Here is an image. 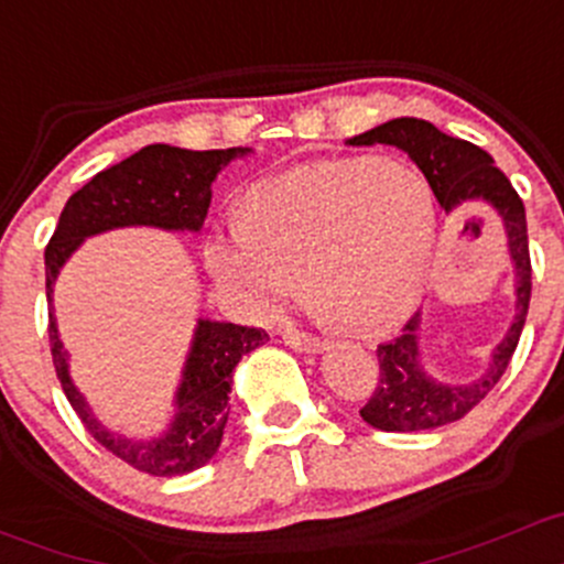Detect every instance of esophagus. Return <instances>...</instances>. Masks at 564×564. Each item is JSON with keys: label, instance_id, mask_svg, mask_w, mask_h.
Masks as SVG:
<instances>
[{"label": "esophagus", "instance_id": "34e87169", "mask_svg": "<svg viewBox=\"0 0 564 564\" xmlns=\"http://www.w3.org/2000/svg\"><path fill=\"white\" fill-rule=\"evenodd\" d=\"M282 338L288 347L295 349V352H323L325 349V341H319L317 336H308V333H301V330L282 333Z\"/></svg>", "mask_w": 564, "mask_h": 564}]
</instances>
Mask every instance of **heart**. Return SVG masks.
Wrapping results in <instances>:
<instances>
[{
	"label": "heart",
	"mask_w": 564,
	"mask_h": 564,
	"mask_svg": "<svg viewBox=\"0 0 564 564\" xmlns=\"http://www.w3.org/2000/svg\"><path fill=\"white\" fill-rule=\"evenodd\" d=\"M433 239V198L414 169L338 159L250 187L245 220L212 234L204 260L250 317H276L304 276L333 328L379 336L416 306Z\"/></svg>",
	"instance_id": "b5f03b06"
}]
</instances>
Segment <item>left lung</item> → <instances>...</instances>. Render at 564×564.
<instances>
[{"label":"left lung","mask_w":564,"mask_h":564,"mask_svg":"<svg viewBox=\"0 0 564 564\" xmlns=\"http://www.w3.org/2000/svg\"><path fill=\"white\" fill-rule=\"evenodd\" d=\"M352 148L390 144L403 150L425 174L430 191L446 212L484 202L502 220L508 256L513 263V319L506 336L489 355L481 377L457 384L444 381L425 368L422 357V312L405 323V328L390 341L379 344V381L371 401L360 409V416L371 427L387 433H420L463 420L474 405L487 398L511 362L519 336H522L527 308H530L532 269L527 247V217L519 193L506 174L495 166L492 155L465 139L449 137L420 118H395L377 129L347 139Z\"/></svg>","instance_id":"8db88e82"}]
</instances>
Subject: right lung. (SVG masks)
I'll return each mask as SVG.
<instances>
[{
	"instance_id": "add662e5",
	"label": "right lung",
	"mask_w": 564,
	"mask_h": 564,
	"mask_svg": "<svg viewBox=\"0 0 564 564\" xmlns=\"http://www.w3.org/2000/svg\"><path fill=\"white\" fill-rule=\"evenodd\" d=\"M252 148L228 150H183L172 144H148L126 161L96 174L88 185L72 193L58 217L56 234L45 250V288L51 304V352L64 395L72 409L115 457L126 459L150 476H183L207 465L220 449L223 430L228 422V395L234 384V368L252 349L269 341L265 330L245 328L217 319H198L191 349L183 362L177 392L161 433L137 438L107 427L94 414L69 373V352L64 349L53 314V288L66 260L75 256L83 241L115 228H161V231L198 234L212 204V183L234 159H245Z\"/></svg>"
}]
</instances>
